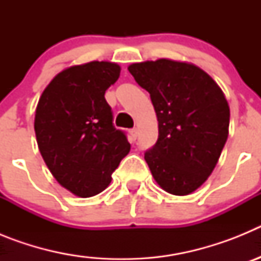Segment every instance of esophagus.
<instances>
[{"label":"esophagus","instance_id":"34e87169","mask_svg":"<svg viewBox=\"0 0 261 261\" xmlns=\"http://www.w3.org/2000/svg\"><path fill=\"white\" fill-rule=\"evenodd\" d=\"M129 135H130V138H132L133 141H135L136 138H137V129L136 128H133V129H130V130H129Z\"/></svg>","mask_w":261,"mask_h":261}]
</instances>
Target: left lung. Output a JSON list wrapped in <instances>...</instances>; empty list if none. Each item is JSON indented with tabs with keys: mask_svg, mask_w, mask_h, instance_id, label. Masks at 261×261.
Segmentation results:
<instances>
[{
	"mask_svg": "<svg viewBox=\"0 0 261 261\" xmlns=\"http://www.w3.org/2000/svg\"><path fill=\"white\" fill-rule=\"evenodd\" d=\"M150 94L158 140L145 153L166 192L190 195L213 172L229 136L230 108L222 90L199 66L159 59L128 66Z\"/></svg>",
	"mask_w": 261,
	"mask_h": 261,
	"instance_id": "1",
	"label": "left lung"
}]
</instances>
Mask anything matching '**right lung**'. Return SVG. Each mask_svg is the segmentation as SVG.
Here are the masks:
<instances>
[{"instance_id": "add662e5", "label": "right lung", "mask_w": 261, "mask_h": 261, "mask_svg": "<svg viewBox=\"0 0 261 261\" xmlns=\"http://www.w3.org/2000/svg\"><path fill=\"white\" fill-rule=\"evenodd\" d=\"M119 75L115 62L70 66L39 99L34 123L39 150L55 179L80 197L105 191L130 150L125 133L114 126L105 98Z\"/></svg>"}]
</instances>
